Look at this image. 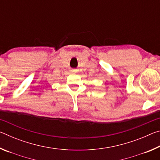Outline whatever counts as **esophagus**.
<instances>
[{
    "label": "esophagus",
    "instance_id": "esophagus-1",
    "mask_svg": "<svg viewBox=\"0 0 160 160\" xmlns=\"http://www.w3.org/2000/svg\"><path fill=\"white\" fill-rule=\"evenodd\" d=\"M71 71H72V72H75V70H71Z\"/></svg>",
    "mask_w": 160,
    "mask_h": 160
}]
</instances>
